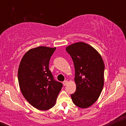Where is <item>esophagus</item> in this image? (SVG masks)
Masks as SVG:
<instances>
[{
	"instance_id": "obj_1",
	"label": "esophagus",
	"mask_w": 126,
	"mask_h": 126,
	"mask_svg": "<svg viewBox=\"0 0 126 126\" xmlns=\"http://www.w3.org/2000/svg\"><path fill=\"white\" fill-rule=\"evenodd\" d=\"M67 83H68L67 80H64V81L63 82V85H64V86H65V85H67Z\"/></svg>"
}]
</instances>
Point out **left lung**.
Segmentation results:
<instances>
[{
  "mask_svg": "<svg viewBox=\"0 0 126 126\" xmlns=\"http://www.w3.org/2000/svg\"><path fill=\"white\" fill-rule=\"evenodd\" d=\"M75 70L76 90L71 98L78 107L86 108L99 98L104 83V63L99 53L90 45L78 42L67 46Z\"/></svg>",
  "mask_w": 126,
  "mask_h": 126,
  "instance_id": "obj_1",
  "label": "left lung"
}]
</instances>
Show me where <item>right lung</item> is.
Here are the masks:
<instances>
[{"label": "right lung", "instance_id": "add662e5", "mask_svg": "<svg viewBox=\"0 0 126 126\" xmlns=\"http://www.w3.org/2000/svg\"><path fill=\"white\" fill-rule=\"evenodd\" d=\"M56 47H40L28 50L18 68V78L23 96L32 106L40 110L54 107L63 85L54 79L49 62Z\"/></svg>", "mask_w": 126, "mask_h": 126}]
</instances>
